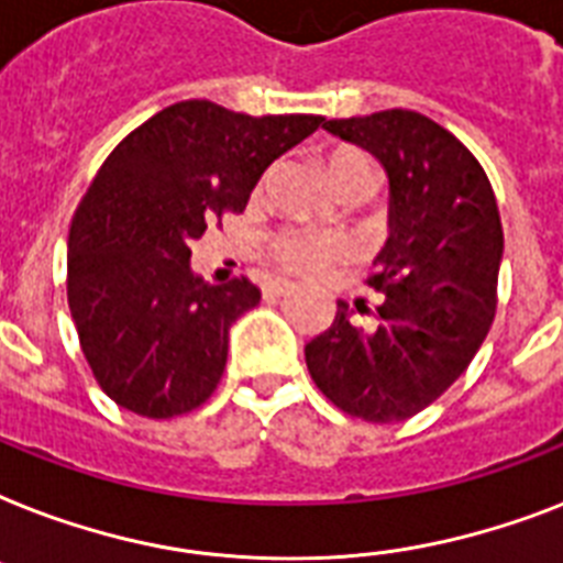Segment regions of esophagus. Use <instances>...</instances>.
Returning a JSON list of instances; mask_svg holds the SVG:
<instances>
[{"label":"esophagus","mask_w":563,"mask_h":563,"mask_svg":"<svg viewBox=\"0 0 563 563\" xmlns=\"http://www.w3.org/2000/svg\"><path fill=\"white\" fill-rule=\"evenodd\" d=\"M291 291H295V286L286 280H268L266 286H263V295H266L268 300H274V297H286L291 295Z\"/></svg>","instance_id":"1"}]
</instances>
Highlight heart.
<instances>
[{
    "label": "heart",
    "mask_w": 563,
    "mask_h": 563,
    "mask_svg": "<svg viewBox=\"0 0 563 563\" xmlns=\"http://www.w3.org/2000/svg\"><path fill=\"white\" fill-rule=\"evenodd\" d=\"M327 173L338 194L344 190H364L373 187V164L367 155L353 147H335L327 155ZM350 257V242L338 234H318V231H280L268 240V260L283 272L314 277L327 272L332 263Z\"/></svg>",
    "instance_id": "b5f03b06"
}]
</instances>
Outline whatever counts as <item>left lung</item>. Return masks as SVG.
Wrapping results in <instances>:
<instances>
[{"label": "left lung", "instance_id": "obj_1", "mask_svg": "<svg viewBox=\"0 0 563 563\" xmlns=\"http://www.w3.org/2000/svg\"><path fill=\"white\" fill-rule=\"evenodd\" d=\"M323 130L382 162L390 236L367 277L382 291L373 327L338 303L332 327L306 344V367L344 413L401 422L440 399L486 341L504 257L500 210L472 150L413 109L335 118Z\"/></svg>", "mask_w": 563, "mask_h": 563}]
</instances>
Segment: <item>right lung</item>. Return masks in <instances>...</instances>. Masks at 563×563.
Listing matches in <instances>:
<instances>
[{"label":"right lung","mask_w":563,"mask_h":563,"mask_svg":"<svg viewBox=\"0 0 563 563\" xmlns=\"http://www.w3.org/2000/svg\"><path fill=\"white\" fill-rule=\"evenodd\" d=\"M321 121L181 100L100 164L68 228L66 291L91 376L115 405L173 419L217 390L228 329L260 289L242 274L222 286L194 277L190 245L242 213L268 164Z\"/></svg>","instance_id":"right-lung-1"}]
</instances>
